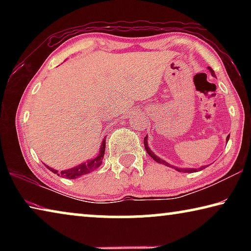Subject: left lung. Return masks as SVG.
<instances>
[{
    "mask_svg": "<svg viewBox=\"0 0 251 251\" xmlns=\"http://www.w3.org/2000/svg\"><path fill=\"white\" fill-rule=\"evenodd\" d=\"M208 69H209V71H210V73H211V75L212 76H215V72H214V70L211 69V67H208ZM228 139H229V136L227 137V142H228ZM144 146H145V150H146V151H147V154L150 155L152 159H154L155 161H157V163H159V164H163V165H165V166H168V167H172V168H175L176 171H178V172H180V173H195V172H197V169H195V168H178V167H174V166H172V165H169L168 163H166V161L165 160H163V159H160L158 156H156L154 152H152L151 151V148L148 147V144H147V136L145 138H144ZM206 168V166H202V167H201L199 168V171H202V169H205Z\"/></svg>",
    "mask_w": 251,
    "mask_h": 251,
    "instance_id": "obj_1",
    "label": "left lung"
}]
</instances>
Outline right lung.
I'll return each instance as SVG.
<instances>
[{"instance_id": "add662e5", "label": "right lung", "mask_w": 251, "mask_h": 251, "mask_svg": "<svg viewBox=\"0 0 251 251\" xmlns=\"http://www.w3.org/2000/svg\"><path fill=\"white\" fill-rule=\"evenodd\" d=\"M105 141L106 138L103 139V143H101L100 145V150L99 155H97L95 158H93L91 160H87L86 163H83L78 165V166L73 167L71 169H66V171H63L61 173H58L57 171H55V169L50 168L49 166L48 167L50 172L54 173V174H57L59 176L61 175L62 177H65V178H69V179H74V178H77L82 175H85V174H88L93 171H95L96 168L100 167V165L101 164V160L104 158V154H105Z\"/></svg>"}]
</instances>
